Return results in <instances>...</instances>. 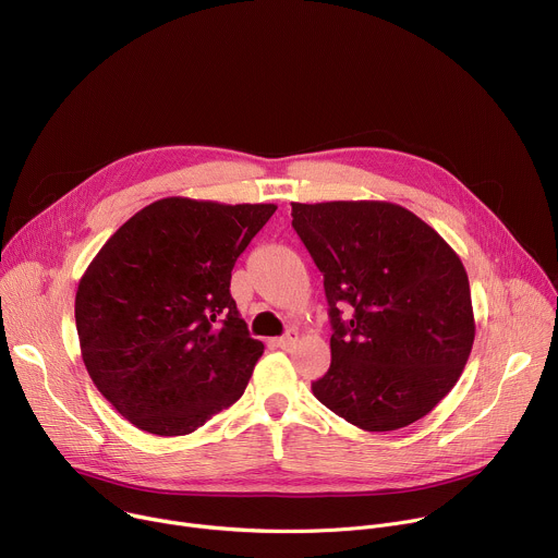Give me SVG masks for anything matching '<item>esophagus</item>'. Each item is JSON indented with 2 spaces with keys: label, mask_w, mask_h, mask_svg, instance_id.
<instances>
[{
  "label": "esophagus",
  "mask_w": 558,
  "mask_h": 558,
  "mask_svg": "<svg viewBox=\"0 0 558 558\" xmlns=\"http://www.w3.org/2000/svg\"><path fill=\"white\" fill-rule=\"evenodd\" d=\"M295 342H298V331H287L282 338L276 340V344H278L280 349H289V347H293Z\"/></svg>",
  "instance_id": "1"
}]
</instances>
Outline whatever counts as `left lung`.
<instances>
[{"instance_id": "8db88e82", "label": "left lung", "mask_w": 558, "mask_h": 558, "mask_svg": "<svg viewBox=\"0 0 558 558\" xmlns=\"http://www.w3.org/2000/svg\"><path fill=\"white\" fill-rule=\"evenodd\" d=\"M291 216L325 274L333 325L331 368L313 395L368 433L422 420L452 390L474 342L461 258L395 203H291ZM344 305L351 322L341 320Z\"/></svg>"}]
</instances>
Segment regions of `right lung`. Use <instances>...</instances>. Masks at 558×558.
<instances>
[{
    "mask_svg": "<svg viewBox=\"0 0 558 558\" xmlns=\"http://www.w3.org/2000/svg\"><path fill=\"white\" fill-rule=\"evenodd\" d=\"M276 211L170 196L123 222L78 280L90 379L138 430L190 435L247 388L265 344L229 293L231 269Z\"/></svg>",
    "mask_w": 558,
    "mask_h": 558,
    "instance_id": "1",
    "label": "right lung"
}]
</instances>
